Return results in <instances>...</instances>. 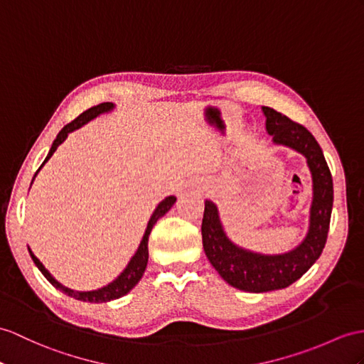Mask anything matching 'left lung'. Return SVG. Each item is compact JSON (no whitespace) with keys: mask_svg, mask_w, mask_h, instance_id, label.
I'll return each instance as SVG.
<instances>
[{"mask_svg":"<svg viewBox=\"0 0 364 364\" xmlns=\"http://www.w3.org/2000/svg\"><path fill=\"white\" fill-rule=\"evenodd\" d=\"M262 112L273 145L290 148L306 157L312 177V203L303 241L289 252L269 255L245 249L232 241L220 220L218 205L205 199L202 219L203 252L225 282L252 294L286 289L312 267L326 245L333 205L332 174L315 137L304 127L269 106H262Z\"/></svg>","mask_w":364,"mask_h":364,"instance_id":"left-lung-1","label":"left lung"}]
</instances>
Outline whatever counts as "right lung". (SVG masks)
<instances>
[{
  "label": "right lung",
  "instance_id": "add662e5",
  "mask_svg": "<svg viewBox=\"0 0 364 364\" xmlns=\"http://www.w3.org/2000/svg\"><path fill=\"white\" fill-rule=\"evenodd\" d=\"M114 109H115V105L111 103V102L100 103V105L94 106V108H90L87 111H85L83 114H80L74 122L68 123V125L58 132L57 139L54 140V144H52L46 159H44V162L41 164V166L38 168L37 173H35L33 179H35V177H37L38 171L44 166V164H46L49 159L52 157V154L57 151V148L68 139V136L70 134V132H74V131L80 129L82 127H85L87 122L94 120L95 117H99V115L108 114V112H111ZM33 179L31 182V187H32V183H33ZM174 202H176L174 194L165 198L162 202H159V205L156 207L151 218H149V220H148V225L145 228L144 236H141V241H140V244L137 247V250H136L134 255L131 256V259L127 264V267L123 269L119 277L115 278V279H112L109 284H106V286H103L100 289H95V290H74V289H70V287H66V286L61 284L58 279H55L54 274H52L46 267H44V264L37 258V256L33 255V252L31 250V247H28L29 255H31L32 261L35 262V265H37V267H38V270L44 274V278H46L55 289L63 291L65 295H68L70 298L80 299V301H87V303H108V301L119 299L122 296H125L127 294H129V291L136 287L137 282L141 279V277H144L145 269H146V264H148V236H149V233H151V230H153V227H154V224L157 223V220L171 210V207L174 205Z\"/></svg>",
  "mask_w": 364,
  "mask_h": 364
}]
</instances>
